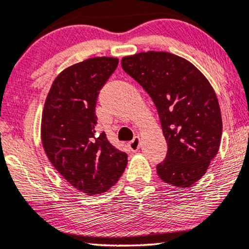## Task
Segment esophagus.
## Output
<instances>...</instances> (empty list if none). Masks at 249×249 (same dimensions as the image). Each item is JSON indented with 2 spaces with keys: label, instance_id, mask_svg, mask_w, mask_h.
Masks as SVG:
<instances>
[{
  "label": "esophagus",
  "instance_id": "34e87169",
  "mask_svg": "<svg viewBox=\"0 0 249 249\" xmlns=\"http://www.w3.org/2000/svg\"><path fill=\"white\" fill-rule=\"evenodd\" d=\"M128 148H130L131 151H138L139 148H140V138L139 137H135L133 140L128 142Z\"/></svg>",
  "mask_w": 249,
  "mask_h": 249
}]
</instances>
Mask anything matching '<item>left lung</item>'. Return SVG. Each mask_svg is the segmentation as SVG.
I'll use <instances>...</instances> for the list:
<instances>
[{
  "label": "left lung",
  "instance_id": "8db88e82",
  "mask_svg": "<svg viewBox=\"0 0 249 249\" xmlns=\"http://www.w3.org/2000/svg\"><path fill=\"white\" fill-rule=\"evenodd\" d=\"M122 67L157 108L167 142L158 177L174 187H190L206 173L221 143L222 116L211 83L190 61L170 52L127 55Z\"/></svg>",
  "mask_w": 249,
  "mask_h": 249
}]
</instances>
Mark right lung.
Returning <instances> with one entry per match:
<instances>
[{"mask_svg":"<svg viewBox=\"0 0 249 249\" xmlns=\"http://www.w3.org/2000/svg\"><path fill=\"white\" fill-rule=\"evenodd\" d=\"M117 65V58L95 57L69 66L53 81L42 112L49 160L69 184L90 196L108 191L127 165V155L97 132L99 91Z\"/></svg>","mask_w":249,"mask_h":249,"instance_id":"1","label":"right lung"}]
</instances>
